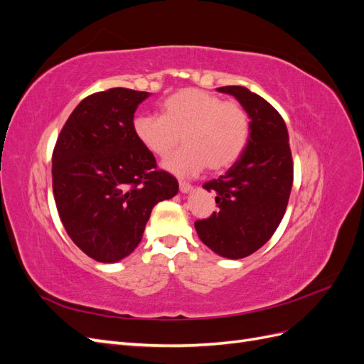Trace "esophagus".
<instances>
[{
	"instance_id": "esophagus-1",
	"label": "esophagus",
	"mask_w": 364,
	"mask_h": 364,
	"mask_svg": "<svg viewBox=\"0 0 364 364\" xmlns=\"http://www.w3.org/2000/svg\"><path fill=\"white\" fill-rule=\"evenodd\" d=\"M179 190H181V193L182 194H186V193H190L191 190H193V186L188 183V182H179Z\"/></svg>"
}]
</instances>
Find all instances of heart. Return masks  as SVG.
Returning <instances> with one entry per match:
<instances>
[{"instance_id":"b5f03b06","label":"heart","mask_w":364,"mask_h":364,"mask_svg":"<svg viewBox=\"0 0 364 364\" xmlns=\"http://www.w3.org/2000/svg\"><path fill=\"white\" fill-rule=\"evenodd\" d=\"M134 132L141 144L159 158L170 155L182 135L185 146L162 167L188 178L206 167L218 171L232 165L247 146L250 121L240 103L188 87L165 98L161 115H138Z\"/></svg>"}]
</instances>
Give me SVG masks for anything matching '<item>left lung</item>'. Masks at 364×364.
Segmentation results:
<instances>
[{"label": "left lung", "mask_w": 364, "mask_h": 364, "mask_svg": "<svg viewBox=\"0 0 364 364\" xmlns=\"http://www.w3.org/2000/svg\"><path fill=\"white\" fill-rule=\"evenodd\" d=\"M234 95L250 118L245 151L223 176L203 185L215 191L218 211L194 228L217 255L240 259L270 240L287 209L293 185L289 132L269 102L245 86L217 87Z\"/></svg>", "instance_id": "1"}]
</instances>
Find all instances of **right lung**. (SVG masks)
Here are the masks:
<instances>
[{
	"instance_id": "1",
	"label": "right lung",
	"mask_w": 364,
	"mask_h": 364,
	"mask_svg": "<svg viewBox=\"0 0 364 364\" xmlns=\"http://www.w3.org/2000/svg\"><path fill=\"white\" fill-rule=\"evenodd\" d=\"M147 97L127 87L86 97L53 151V193L63 228L98 262L130 255L153 206L179 191L134 132L135 111Z\"/></svg>"
}]
</instances>
